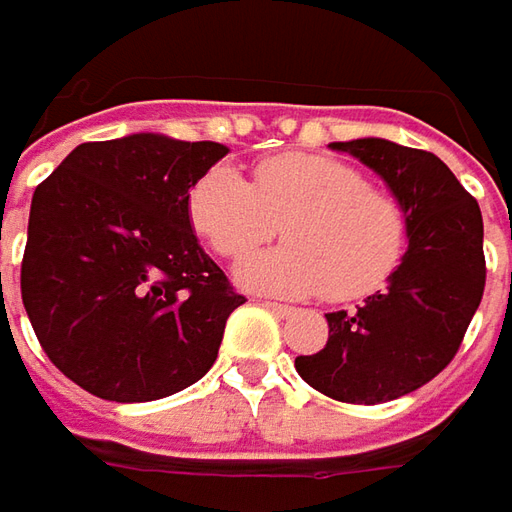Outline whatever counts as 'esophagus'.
<instances>
[{"label": "esophagus", "mask_w": 512, "mask_h": 512, "mask_svg": "<svg viewBox=\"0 0 512 512\" xmlns=\"http://www.w3.org/2000/svg\"><path fill=\"white\" fill-rule=\"evenodd\" d=\"M263 306H266V309H272L274 314H277V317H291V314H294V309H291V306H283V303H274V300H266Z\"/></svg>", "instance_id": "1"}]
</instances>
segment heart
I'll return each instance as SVG.
<instances>
[{"instance_id": "1", "label": "heart", "mask_w": 512, "mask_h": 512, "mask_svg": "<svg viewBox=\"0 0 512 512\" xmlns=\"http://www.w3.org/2000/svg\"><path fill=\"white\" fill-rule=\"evenodd\" d=\"M195 235L221 257H240L280 232L286 243L246 257L238 280L277 297H365L391 280L408 249V212L394 192L323 152L260 158L246 181L212 167L189 189Z\"/></svg>"}]
</instances>
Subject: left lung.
I'll use <instances>...</instances> for the list:
<instances>
[{
  "instance_id": "1",
  "label": "left lung",
  "mask_w": 512,
  "mask_h": 512,
  "mask_svg": "<svg viewBox=\"0 0 512 512\" xmlns=\"http://www.w3.org/2000/svg\"><path fill=\"white\" fill-rule=\"evenodd\" d=\"M371 167L408 212V252L388 289L357 311H331L323 351L297 357L320 394L379 405L431 382L448 365L485 294V226L476 198L433 152L385 138L337 141Z\"/></svg>"
}]
</instances>
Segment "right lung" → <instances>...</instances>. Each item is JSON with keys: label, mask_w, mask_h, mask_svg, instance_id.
<instances>
[{"label": "right lung", "mask_w": 512, "mask_h": 512, "mask_svg": "<svg viewBox=\"0 0 512 512\" xmlns=\"http://www.w3.org/2000/svg\"><path fill=\"white\" fill-rule=\"evenodd\" d=\"M215 141L135 133L87 141L33 192L22 303L50 362L93 397L150 402L218 360L246 303L186 215Z\"/></svg>", "instance_id": "1"}]
</instances>
